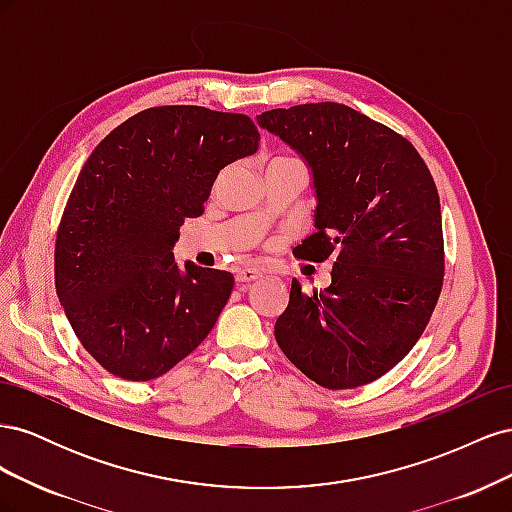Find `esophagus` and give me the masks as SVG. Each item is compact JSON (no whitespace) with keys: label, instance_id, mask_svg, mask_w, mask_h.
<instances>
[{"label":"esophagus","instance_id":"esophagus-1","mask_svg":"<svg viewBox=\"0 0 512 512\" xmlns=\"http://www.w3.org/2000/svg\"><path fill=\"white\" fill-rule=\"evenodd\" d=\"M260 275H262V271L256 269V267H241V269L235 271L237 282H252V280H256V277H260Z\"/></svg>","mask_w":512,"mask_h":512}]
</instances>
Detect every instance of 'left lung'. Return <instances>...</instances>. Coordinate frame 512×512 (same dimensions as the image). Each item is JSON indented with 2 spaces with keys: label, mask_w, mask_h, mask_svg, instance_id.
Masks as SVG:
<instances>
[{
  "label": "left lung",
  "mask_w": 512,
  "mask_h": 512,
  "mask_svg": "<svg viewBox=\"0 0 512 512\" xmlns=\"http://www.w3.org/2000/svg\"><path fill=\"white\" fill-rule=\"evenodd\" d=\"M312 166L316 232L292 254L333 258L331 286L305 294L297 280L275 322L282 352L324 389H356L414 348L444 282L438 188L414 145L337 102L258 115Z\"/></svg>",
  "instance_id": "1"
}]
</instances>
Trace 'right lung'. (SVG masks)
I'll list each match as a JSON object with an SVG mask.
<instances>
[{
    "label": "right lung",
    "mask_w": 512,
    "mask_h": 512,
    "mask_svg": "<svg viewBox=\"0 0 512 512\" xmlns=\"http://www.w3.org/2000/svg\"><path fill=\"white\" fill-rule=\"evenodd\" d=\"M241 113L153 106L123 121L76 177L55 239V288L83 348L117 378H160L209 335L235 277L185 262L179 226L205 211L220 170L252 156Z\"/></svg>",
    "instance_id": "obj_1"
}]
</instances>
